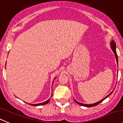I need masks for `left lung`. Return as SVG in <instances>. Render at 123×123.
<instances>
[{"instance_id":"left-lung-1","label":"left lung","mask_w":123,"mask_h":123,"mask_svg":"<svg viewBox=\"0 0 123 123\" xmlns=\"http://www.w3.org/2000/svg\"><path fill=\"white\" fill-rule=\"evenodd\" d=\"M110 45H111V47L112 50L113 51V52H114V54H115V58H116V60H117V64H118V55H117V52H116V43H115V42H114V41H112L111 42ZM112 92H113V91L111 92V93H110V94H108V95L107 96H106L105 98H103V99H102L101 100H100V101L98 102H96V103H93V104H88H88H84V103H81L78 102H77L76 100H75V99H74V100H75V102H76V103H78V104H79V105H81V106H86V107L95 106L98 105V104H99V103H101L103 101V100H105V99H106V98H108V97L109 96V95H111V94L112 93Z\"/></svg>"}]
</instances>
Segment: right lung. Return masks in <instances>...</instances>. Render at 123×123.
<instances>
[{"instance_id": "1", "label": "right lung", "mask_w": 123, "mask_h": 123, "mask_svg": "<svg viewBox=\"0 0 123 123\" xmlns=\"http://www.w3.org/2000/svg\"><path fill=\"white\" fill-rule=\"evenodd\" d=\"M54 80H55V78H54ZM53 82H54V81H53ZM52 96H53V93L51 94V97H52ZM49 101H50V99H49L48 100H47V101L44 102H43V103H38V104H29V105H31V106H41V105H43L47 104V103H48L49 102Z\"/></svg>"}]
</instances>
